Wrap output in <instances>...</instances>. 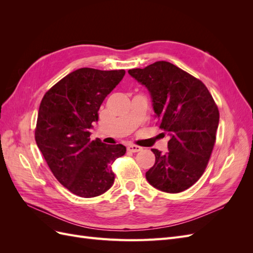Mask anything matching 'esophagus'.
<instances>
[{
  "label": "esophagus",
  "instance_id": "esophagus-1",
  "mask_svg": "<svg viewBox=\"0 0 253 253\" xmlns=\"http://www.w3.org/2000/svg\"><path fill=\"white\" fill-rule=\"evenodd\" d=\"M127 150L129 152H133V153H136V152H139L142 150L141 147H139V145H136V144H128L127 145Z\"/></svg>",
  "mask_w": 253,
  "mask_h": 253
}]
</instances>
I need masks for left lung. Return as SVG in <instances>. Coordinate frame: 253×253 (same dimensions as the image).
Instances as JSON below:
<instances>
[{
    "mask_svg": "<svg viewBox=\"0 0 253 253\" xmlns=\"http://www.w3.org/2000/svg\"><path fill=\"white\" fill-rule=\"evenodd\" d=\"M128 74L149 90L159 127L170 137L166 154L152 149L155 164L145 178L163 192H182L208 165L219 122L217 106L201 80L167 61Z\"/></svg>",
    "mask_w": 253,
    "mask_h": 253,
    "instance_id": "left-lung-1",
    "label": "left lung"
}]
</instances>
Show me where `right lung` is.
I'll list each match as a JSON object with an SVG mask.
<instances>
[{
  "label": "right lung",
  "instance_id": "add662e5",
  "mask_svg": "<svg viewBox=\"0 0 253 253\" xmlns=\"http://www.w3.org/2000/svg\"><path fill=\"white\" fill-rule=\"evenodd\" d=\"M125 74L79 68L56 83L41 101L37 145L58 181L78 196L106 192L115 179L111 165L126 154L125 145L89 138L100 105Z\"/></svg>",
  "mask_w": 253,
  "mask_h": 253
}]
</instances>
